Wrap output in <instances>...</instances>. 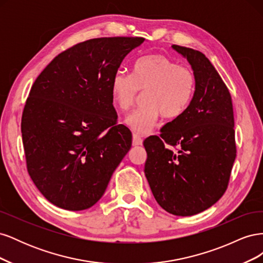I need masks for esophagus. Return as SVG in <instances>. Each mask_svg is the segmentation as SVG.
Segmentation results:
<instances>
[{
	"instance_id": "obj_1",
	"label": "esophagus",
	"mask_w": 263,
	"mask_h": 263,
	"mask_svg": "<svg viewBox=\"0 0 263 263\" xmlns=\"http://www.w3.org/2000/svg\"><path fill=\"white\" fill-rule=\"evenodd\" d=\"M142 145V138L137 134H133V146L137 147Z\"/></svg>"
}]
</instances>
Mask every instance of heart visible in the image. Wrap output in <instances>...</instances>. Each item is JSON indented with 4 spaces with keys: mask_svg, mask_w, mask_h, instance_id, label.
Listing matches in <instances>:
<instances>
[{
    "mask_svg": "<svg viewBox=\"0 0 263 263\" xmlns=\"http://www.w3.org/2000/svg\"><path fill=\"white\" fill-rule=\"evenodd\" d=\"M195 90V77L163 54H148L138 59L132 74L116 72L110 82L114 105L123 112L129 109L142 94V106L126 116L124 124L134 132L147 134L159 117L178 118L190 105Z\"/></svg>",
    "mask_w": 263,
    "mask_h": 263,
    "instance_id": "heart-1",
    "label": "heart"
}]
</instances>
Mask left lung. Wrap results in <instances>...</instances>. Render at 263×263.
<instances>
[{
  "mask_svg": "<svg viewBox=\"0 0 263 263\" xmlns=\"http://www.w3.org/2000/svg\"><path fill=\"white\" fill-rule=\"evenodd\" d=\"M195 77L190 105L145 139V176L157 203L177 216L211 208L225 193L236 158L234 110L226 84L201 51L172 45ZM165 143L179 145L174 153Z\"/></svg>",
  "mask_w": 263,
  "mask_h": 263,
  "instance_id": "1",
  "label": "left lung"
}]
</instances>
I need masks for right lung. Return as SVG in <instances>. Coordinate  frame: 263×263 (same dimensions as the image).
I'll list each match as a JSON object with an SVG mask.
<instances>
[{"label":"right lung","instance_id":"add662e5","mask_svg":"<svg viewBox=\"0 0 263 263\" xmlns=\"http://www.w3.org/2000/svg\"><path fill=\"white\" fill-rule=\"evenodd\" d=\"M145 38H94L58 54L31 86L22 117L27 170L41 193L67 211L90 209L132 147L117 125L110 82Z\"/></svg>","mask_w":263,"mask_h":263}]
</instances>
